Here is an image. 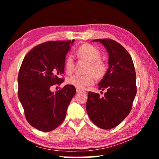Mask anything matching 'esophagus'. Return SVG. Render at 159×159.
I'll use <instances>...</instances> for the list:
<instances>
[{
	"mask_svg": "<svg viewBox=\"0 0 159 159\" xmlns=\"http://www.w3.org/2000/svg\"><path fill=\"white\" fill-rule=\"evenodd\" d=\"M76 92L77 93H80V92H85L84 90H82V89H79V88H76Z\"/></svg>",
	"mask_w": 159,
	"mask_h": 159,
	"instance_id": "1",
	"label": "esophagus"
}]
</instances>
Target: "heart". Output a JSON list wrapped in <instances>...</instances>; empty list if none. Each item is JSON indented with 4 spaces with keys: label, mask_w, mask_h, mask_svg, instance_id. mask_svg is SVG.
I'll return each instance as SVG.
<instances>
[{
    "label": "heart",
    "mask_w": 159,
    "mask_h": 159,
    "mask_svg": "<svg viewBox=\"0 0 159 159\" xmlns=\"http://www.w3.org/2000/svg\"><path fill=\"white\" fill-rule=\"evenodd\" d=\"M77 55L88 61L85 74H76L70 76L67 83L79 89H84L87 86L93 85L96 80V77H102L106 72L107 66L100 59V52L95 46L90 44H83L77 50ZM75 62L72 55L66 57L65 67L66 72L71 74L74 69Z\"/></svg>",
    "instance_id": "1"
}]
</instances>
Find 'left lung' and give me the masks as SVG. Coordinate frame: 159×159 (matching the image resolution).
I'll return each instance as SVG.
<instances>
[{"instance_id":"left-lung-1","label":"left lung","mask_w":159,"mask_h":159,"mask_svg":"<svg viewBox=\"0 0 159 159\" xmlns=\"http://www.w3.org/2000/svg\"><path fill=\"white\" fill-rule=\"evenodd\" d=\"M109 54V68L101 80L99 89L107 90L103 97L89 92L86 104L87 114L97 126L111 129L130 113L137 93L136 73L133 59L120 43L111 39H96Z\"/></svg>"}]
</instances>
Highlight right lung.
<instances>
[{
    "label": "right lung",
    "mask_w": 159,
    "mask_h": 159,
    "mask_svg": "<svg viewBox=\"0 0 159 159\" xmlns=\"http://www.w3.org/2000/svg\"><path fill=\"white\" fill-rule=\"evenodd\" d=\"M74 39L48 41L34 47L23 59L19 70L18 98L26 120L36 129L49 132L61 124L76 93L74 86L66 85L52 92L50 87L64 80L66 55Z\"/></svg>",
    "instance_id": "right-lung-1"
}]
</instances>
